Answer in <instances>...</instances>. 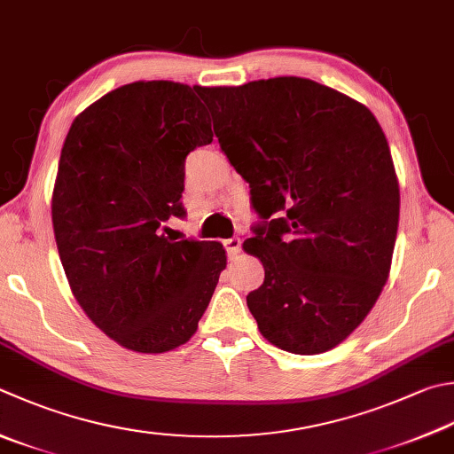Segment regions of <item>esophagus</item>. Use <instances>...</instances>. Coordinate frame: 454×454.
<instances>
[{
	"label": "esophagus",
	"instance_id": "34e87169",
	"mask_svg": "<svg viewBox=\"0 0 454 454\" xmlns=\"http://www.w3.org/2000/svg\"><path fill=\"white\" fill-rule=\"evenodd\" d=\"M223 247L229 256H237L239 251H241V239L239 237H231V239H225L223 241Z\"/></svg>",
	"mask_w": 454,
	"mask_h": 454
}]
</instances>
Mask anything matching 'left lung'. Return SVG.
<instances>
[{"label": "left lung", "mask_w": 454, "mask_h": 454, "mask_svg": "<svg viewBox=\"0 0 454 454\" xmlns=\"http://www.w3.org/2000/svg\"><path fill=\"white\" fill-rule=\"evenodd\" d=\"M198 92L261 219L243 243L264 267L247 306L277 348L328 352L387 282L399 184L386 134L360 102L301 76Z\"/></svg>", "instance_id": "left-lung-1"}]
</instances>
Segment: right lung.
<instances>
[{
  "label": "right lung",
  "instance_id": "add662e5",
  "mask_svg": "<svg viewBox=\"0 0 454 454\" xmlns=\"http://www.w3.org/2000/svg\"><path fill=\"white\" fill-rule=\"evenodd\" d=\"M198 89L130 82L74 118L53 190L59 256L76 302L118 344L161 354L185 344L207 308L223 245L164 237L185 217V158L211 144Z\"/></svg>",
  "mask_w": 454,
  "mask_h": 454
}]
</instances>
